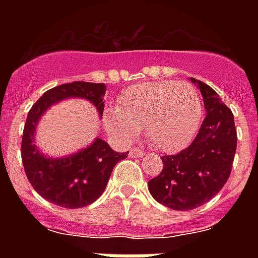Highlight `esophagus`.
Here are the masks:
<instances>
[{
  "label": "esophagus",
  "mask_w": 258,
  "mask_h": 258,
  "mask_svg": "<svg viewBox=\"0 0 258 258\" xmlns=\"http://www.w3.org/2000/svg\"><path fill=\"white\" fill-rule=\"evenodd\" d=\"M131 157H135V158H141V157H145L146 155V151L141 149H133L131 150V153H130Z\"/></svg>",
  "instance_id": "esophagus-1"
}]
</instances>
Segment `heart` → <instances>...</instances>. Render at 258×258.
Returning <instances> with one entry per match:
<instances>
[{
  "instance_id": "obj_1",
  "label": "heart",
  "mask_w": 258,
  "mask_h": 258,
  "mask_svg": "<svg viewBox=\"0 0 258 258\" xmlns=\"http://www.w3.org/2000/svg\"><path fill=\"white\" fill-rule=\"evenodd\" d=\"M202 105L196 88L186 82L142 83L124 89L117 108L104 112L107 133L130 142L145 125L146 137L162 151L187 145L200 125Z\"/></svg>"
}]
</instances>
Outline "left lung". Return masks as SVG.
Instances as JSON below:
<instances>
[{"label": "left lung", "instance_id": "left-lung-1", "mask_svg": "<svg viewBox=\"0 0 258 258\" xmlns=\"http://www.w3.org/2000/svg\"><path fill=\"white\" fill-rule=\"evenodd\" d=\"M197 83L206 116L196 139L174 155H163V169L150 179L151 196L172 210H192L210 201L232 172L237 149V130L230 108L208 84Z\"/></svg>", "mask_w": 258, "mask_h": 258}]
</instances>
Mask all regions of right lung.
I'll list each match as a JSON object with an SVG mask.
<instances>
[{
	"mask_svg": "<svg viewBox=\"0 0 258 258\" xmlns=\"http://www.w3.org/2000/svg\"><path fill=\"white\" fill-rule=\"evenodd\" d=\"M104 83L74 82L48 89L30 108L22 133L21 159L26 178L36 191L52 204L67 209L84 208L103 194L117 162L127 153H116L97 138L80 153L53 159L44 157L34 146L33 134L38 119L53 103L67 97L92 101L99 115L104 111Z\"/></svg>",
	"mask_w": 258,
	"mask_h": 258,
	"instance_id": "1",
	"label": "right lung"
}]
</instances>
